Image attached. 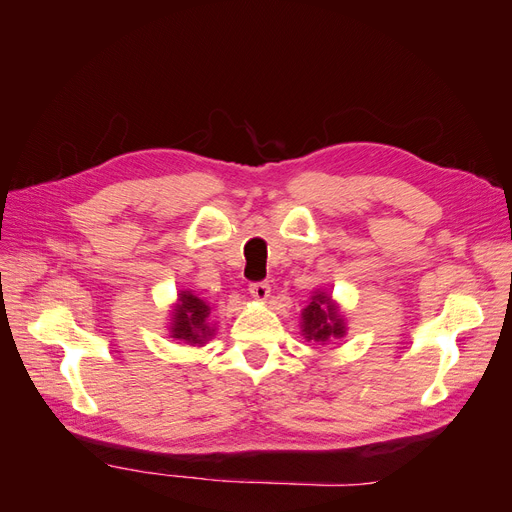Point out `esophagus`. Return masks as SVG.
Returning <instances> with one entry per match:
<instances>
[{
	"instance_id": "1",
	"label": "esophagus",
	"mask_w": 512,
	"mask_h": 512,
	"mask_svg": "<svg viewBox=\"0 0 512 512\" xmlns=\"http://www.w3.org/2000/svg\"><path fill=\"white\" fill-rule=\"evenodd\" d=\"M250 294L256 301H267L269 294H271V286L267 282H256L250 284Z\"/></svg>"
}]
</instances>
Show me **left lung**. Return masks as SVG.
<instances>
[{"mask_svg":"<svg viewBox=\"0 0 512 512\" xmlns=\"http://www.w3.org/2000/svg\"><path fill=\"white\" fill-rule=\"evenodd\" d=\"M299 327L307 342H314L318 346L329 344L333 339H342L348 333V322L342 307L322 288L314 290L309 303L303 307Z\"/></svg>","mask_w":512,"mask_h":512,"instance_id":"8db88e82","label":"left lung"}]
</instances>
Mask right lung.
Returning <instances> with one entry per match:
<instances>
[{
    "instance_id": "obj_1",
    "label": "right lung",
    "mask_w": 512,
    "mask_h": 512,
    "mask_svg": "<svg viewBox=\"0 0 512 512\" xmlns=\"http://www.w3.org/2000/svg\"><path fill=\"white\" fill-rule=\"evenodd\" d=\"M211 303L200 299L192 290H179L177 301L170 305L168 337L188 346H205L215 335L211 322Z\"/></svg>"
}]
</instances>
